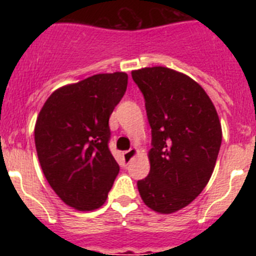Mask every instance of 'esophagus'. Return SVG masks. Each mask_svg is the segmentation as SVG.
Returning <instances> with one entry per match:
<instances>
[{
	"label": "esophagus",
	"mask_w": 256,
	"mask_h": 256,
	"mask_svg": "<svg viewBox=\"0 0 256 256\" xmlns=\"http://www.w3.org/2000/svg\"><path fill=\"white\" fill-rule=\"evenodd\" d=\"M136 154H137V150H136V148H130V150L126 151V152H124V159H126V162H130Z\"/></svg>",
	"instance_id": "esophagus-1"
}]
</instances>
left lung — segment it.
<instances>
[{
  "instance_id": "8db88e82",
  "label": "left lung",
  "mask_w": 256,
  "mask_h": 256,
  "mask_svg": "<svg viewBox=\"0 0 256 256\" xmlns=\"http://www.w3.org/2000/svg\"><path fill=\"white\" fill-rule=\"evenodd\" d=\"M151 126L150 173L137 182L150 209L174 212L195 200L209 182L222 144V126L200 84L169 68L132 72Z\"/></svg>"
}]
</instances>
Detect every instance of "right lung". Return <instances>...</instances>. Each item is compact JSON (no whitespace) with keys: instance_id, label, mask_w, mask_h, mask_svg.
<instances>
[{"instance_id":"obj_1","label":"right lung","mask_w":256,"mask_h":256,"mask_svg":"<svg viewBox=\"0 0 256 256\" xmlns=\"http://www.w3.org/2000/svg\"><path fill=\"white\" fill-rule=\"evenodd\" d=\"M128 84L126 73L96 74L58 88L37 118L34 142L40 168L56 195L82 212L108 198L119 165L108 142V118Z\"/></svg>"}]
</instances>
